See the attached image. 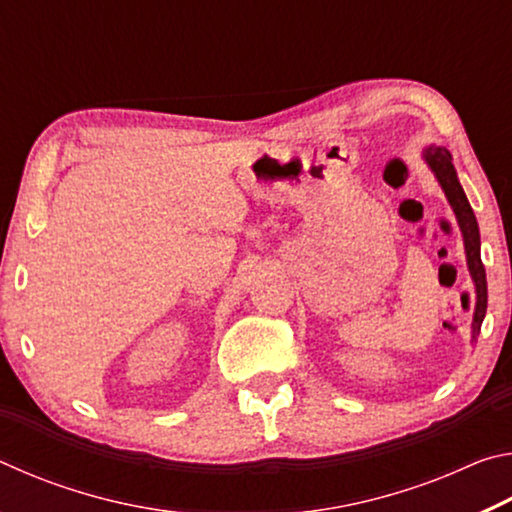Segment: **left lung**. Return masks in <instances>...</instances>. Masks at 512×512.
Masks as SVG:
<instances>
[{
  "instance_id": "1",
  "label": "left lung",
  "mask_w": 512,
  "mask_h": 512,
  "mask_svg": "<svg viewBox=\"0 0 512 512\" xmlns=\"http://www.w3.org/2000/svg\"><path fill=\"white\" fill-rule=\"evenodd\" d=\"M422 158L427 160L433 176L438 178L440 187H443L447 201L456 214L458 228L463 232L467 268H470V275L476 289V307H474V320H472V341H476V336L481 332V323L485 318V309H488V284H485V268L481 262L479 223H476L472 207L467 203V196L463 192L461 183H458L456 169L452 164V153L443 149V146H429V149H424Z\"/></svg>"
}]
</instances>
